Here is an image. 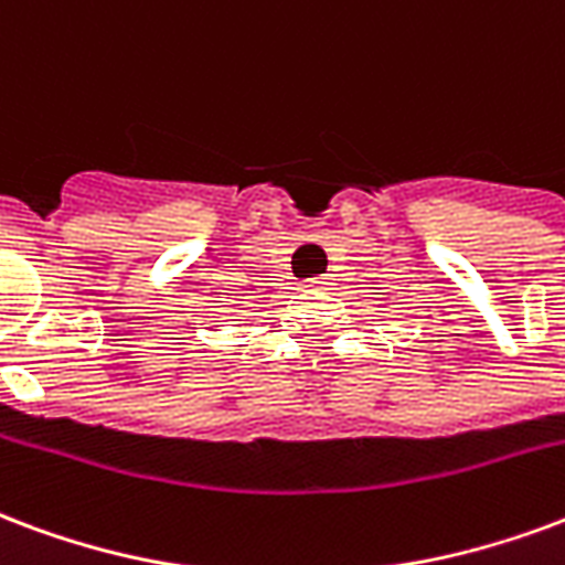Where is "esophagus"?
Instances as JSON below:
<instances>
[{"label": "esophagus", "instance_id": "esophagus-1", "mask_svg": "<svg viewBox=\"0 0 565 565\" xmlns=\"http://www.w3.org/2000/svg\"><path fill=\"white\" fill-rule=\"evenodd\" d=\"M326 284H329V278H315V281H308L305 287H315V290H323Z\"/></svg>", "mask_w": 565, "mask_h": 565}]
</instances>
